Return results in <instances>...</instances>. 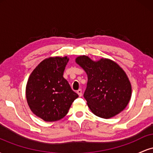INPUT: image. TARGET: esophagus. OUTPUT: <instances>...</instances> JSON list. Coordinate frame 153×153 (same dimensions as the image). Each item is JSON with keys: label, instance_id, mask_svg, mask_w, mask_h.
Instances as JSON below:
<instances>
[{"label": "esophagus", "instance_id": "1", "mask_svg": "<svg viewBox=\"0 0 153 153\" xmlns=\"http://www.w3.org/2000/svg\"><path fill=\"white\" fill-rule=\"evenodd\" d=\"M77 94H78V96H80H80H82V90H81V89H79V90L77 91Z\"/></svg>", "mask_w": 153, "mask_h": 153}]
</instances>
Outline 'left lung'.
Wrapping results in <instances>:
<instances>
[{
  "label": "left lung",
  "instance_id": "obj_1",
  "mask_svg": "<svg viewBox=\"0 0 153 153\" xmlns=\"http://www.w3.org/2000/svg\"><path fill=\"white\" fill-rule=\"evenodd\" d=\"M88 75L83 96L91 111L97 117L108 119L122 111L131 96V86L127 74L109 59L95 62L88 56L75 59Z\"/></svg>",
  "mask_w": 153,
  "mask_h": 153
}]
</instances>
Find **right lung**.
Segmentation results:
<instances>
[{
	"instance_id": "1",
	"label": "right lung",
	"mask_w": 153,
	"mask_h": 153,
	"mask_svg": "<svg viewBox=\"0 0 153 153\" xmlns=\"http://www.w3.org/2000/svg\"><path fill=\"white\" fill-rule=\"evenodd\" d=\"M68 61L67 57L44 59L28 79L26 87L28 105L35 115L45 122L62 119L78 97L63 78Z\"/></svg>"
}]
</instances>
